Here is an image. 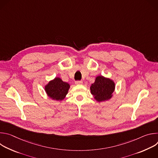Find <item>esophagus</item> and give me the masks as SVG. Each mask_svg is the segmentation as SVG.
Listing matches in <instances>:
<instances>
[{
  "label": "esophagus",
  "mask_w": 158,
  "mask_h": 158,
  "mask_svg": "<svg viewBox=\"0 0 158 158\" xmlns=\"http://www.w3.org/2000/svg\"><path fill=\"white\" fill-rule=\"evenodd\" d=\"M83 84V82L82 81H76V84H77V85H81V84Z\"/></svg>",
  "instance_id": "obj_1"
}]
</instances>
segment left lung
<instances>
[{
    "instance_id": "obj_1",
    "label": "left lung",
    "mask_w": 158,
    "mask_h": 158,
    "mask_svg": "<svg viewBox=\"0 0 158 158\" xmlns=\"http://www.w3.org/2000/svg\"><path fill=\"white\" fill-rule=\"evenodd\" d=\"M115 87V82L113 80L102 76H98L96 77L94 82L90 87V90L94 99L100 102L112 98Z\"/></svg>"
}]
</instances>
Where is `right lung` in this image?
<instances>
[{"label":"right lung","instance_id":"right-lung-1","mask_svg":"<svg viewBox=\"0 0 158 158\" xmlns=\"http://www.w3.org/2000/svg\"><path fill=\"white\" fill-rule=\"evenodd\" d=\"M70 85L57 77L44 85V90L48 96L52 100L61 101L68 93Z\"/></svg>","mask_w":158,"mask_h":158}]
</instances>
